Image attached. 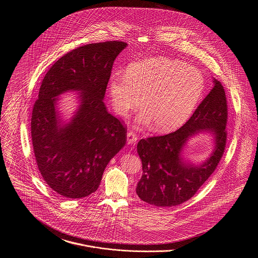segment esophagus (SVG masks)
I'll use <instances>...</instances> for the list:
<instances>
[{
	"label": "esophagus",
	"mask_w": 258,
	"mask_h": 258,
	"mask_svg": "<svg viewBox=\"0 0 258 258\" xmlns=\"http://www.w3.org/2000/svg\"><path fill=\"white\" fill-rule=\"evenodd\" d=\"M137 141V135H135L134 132H128L126 135V142L127 144H135Z\"/></svg>",
	"instance_id": "1"
}]
</instances>
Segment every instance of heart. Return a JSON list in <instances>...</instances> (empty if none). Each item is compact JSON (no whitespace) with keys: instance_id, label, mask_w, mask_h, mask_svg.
I'll use <instances>...</instances> for the list:
<instances>
[{"instance_id":"heart-1","label":"heart","mask_w":258,"mask_h":258,"mask_svg":"<svg viewBox=\"0 0 258 258\" xmlns=\"http://www.w3.org/2000/svg\"><path fill=\"white\" fill-rule=\"evenodd\" d=\"M204 77L197 68L168 58L134 62L125 75L113 74L110 95L116 112L126 117L142 103L137 121L154 122V128L168 132L188 118L202 96Z\"/></svg>"}]
</instances>
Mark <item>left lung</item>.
Segmentation results:
<instances>
[{
    "label": "left lung",
    "instance_id": "obj_1",
    "mask_svg": "<svg viewBox=\"0 0 258 258\" xmlns=\"http://www.w3.org/2000/svg\"><path fill=\"white\" fill-rule=\"evenodd\" d=\"M227 118L224 89L214 79L213 89L184 125L169 135L141 139L137 144L143 170L136 185L139 198L155 206L171 207L194 197L215 171L223 155ZM201 131L214 135L215 146L210 158L196 166L182 160L181 151L187 140Z\"/></svg>",
    "mask_w": 258,
    "mask_h": 258
}]
</instances>
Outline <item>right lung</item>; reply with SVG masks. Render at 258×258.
Instances as JSON below:
<instances>
[{
    "label": "right lung",
    "instance_id": "obj_1",
    "mask_svg": "<svg viewBox=\"0 0 258 258\" xmlns=\"http://www.w3.org/2000/svg\"><path fill=\"white\" fill-rule=\"evenodd\" d=\"M123 41L90 43L73 50L45 74L31 119L37 167L55 192L82 198L98 189L111 159L125 145L126 127L103 102L113 62L126 47ZM80 92L81 105L71 122L62 123L55 97Z\"/></svg>",
    "mask_w": 258,
    "mask_h": 258
}]
</instances>
